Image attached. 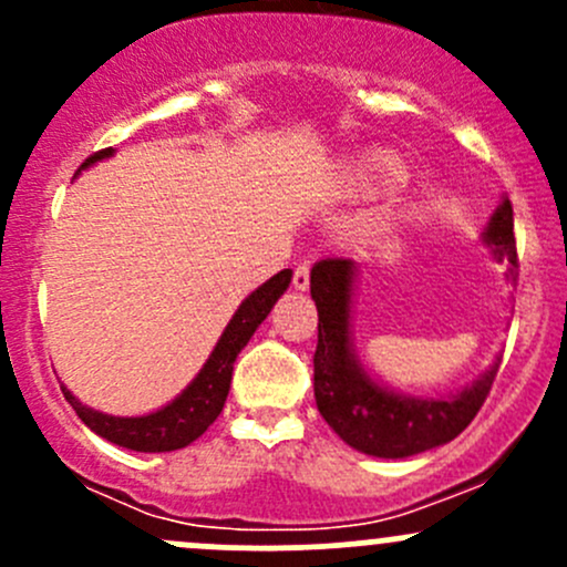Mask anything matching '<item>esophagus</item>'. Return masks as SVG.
<instances>
[{
    "instance_id": "1",
    "label": "esophagus",
    "mask_w": 567,
    "mask_h": 567,
    "mask_svg": "<svg viewBox=\"0 0 567 567\" xmlns=\"http://www.w3.org/2000/svg\"><path fill=\"white\" fill-rule=\"evenodd\" d=\"M310 268H312L310 260H305V262H299V266H296V271H293V288L296 290L310 288Z\"/></svg>"
}]
</instances>
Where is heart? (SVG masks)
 Returning a JSON list of instances; mask_svg holds the SVG:
<instances>
[{
    "mask_svg": "<svg viewBox=\"0 0 567 567\" xmlns=\"http://www.w3.org/2000/svg\"><path fill=\"white\" fill-rule=\"evenodd\" d=\"M364 181L368 183H386L392 181L394 175H398V167H394L392 162H386V158H379V162L370 164L368 169H364Z\"/></svg>",
    "mask_w": 567,
    "mask_h": 567,
    "instance_id": "b5f03b06",
    "label": "heart"
}]
</instances>
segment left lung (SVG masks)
I'll return each instance as SVG.
<instances>
[{
  "label": "left lung",
  "mask_w": 567,
  "mask_h": 567,
  "mask_svg": "<svg viewBox=\"0 0 567 567\" xmlns=\"http://www.w3.org/2000/svg\"><path fill=\"white\" fill-rule=\"evenodd\" d=\"M485 244L511 262V274L516 277L518 251L511 199L491 216ZM351 279L353 262L346 257H326L312 266L310 274L312 301L318 307V348L312 359L316 403L323 420L342 442L375 458H409L453 442L483 409L499 364L453 398L414 400L381 390L362 373L351 353Z\"/></svg>",
  "instance_id": "left-lung-1"
}]
</instances>
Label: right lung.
<instances>
[{
	"instance_id": "add662e5",
	"label": "right lung",
	"mask_w": 567,
	"mask_h": 567,
	"mask_svg": "<svg viewBox=\"0 0 567 567\" xmlns=\"http://www.w3.org/2000/svg\"><path fill=\"white\" fill-rule=\"evenodd\" d=\"M112 156V147L106 151L93 153L90 158H84L82 169L90 167L99 158ZM290 285V268L274 274L266 285L255 290L238 312L227 323L225 334L216 342L214 353L205 362V368L199 370L197 379L188 384V390L181 398L173 400L169 405H164L162 411L147 416H109L101 411L87 409V405L79 403L71 392L62 386L65 400L73 405V411L79 414V420L95 431L99 436H104L106 442L120 444L125 450H136V453H169V450H181L186 444H192L194 439L203 436L210 425H214L216 416L225 409L227 392H230V379H233V362L241 353V348L247 346L249 337L255 334L257 326L266 320L271 307L277 305L279 296L288 290Z\"/></svg>"
}]
</instances>
